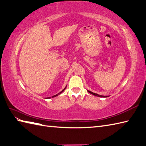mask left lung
I'll return each instance as SVG.
<instances>
[{
  "label": "left lung",
  "instance_id": "1",
  "mask_svg": "<svg viewBox=\"0 0 146 146\" xmlns=\"http://www.w3.org/2000/svg\"><path fill=\"white\" fill-rule=\"evenodd\" d=\"M88 93H91V94H93V95H94V96H98V97H103V98H106V97H108V96H102V95H100V94H96V93H93V92H91V91H88Z\"/></svg>",
  "mask_w": 146,
  "mask_h": 146
}]
</instances>
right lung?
<instances>
[{
    "label": "right lung",
    "instance_id": "right-lung-1",
    "mask_svg": "<svg viewBox=\"0 0 146 146\" xmlns=\"http://www.w3.org/2000/svg\"><path fill=\"white\" fill-rule=\"evenodd\" d=\"M66 87L65 88H64V89H63V90H62V91H61V92H60V93H59L58 94H56V95H54V96H52V98H53V97H55V96H58V95H59V94H61V93H63V91H64V90H65L66 89Z\"/></svg>",
    "mask_w": 146,
    "mask_h": 146
}]
</instances>
